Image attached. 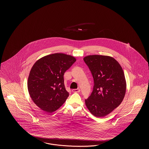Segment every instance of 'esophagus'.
Listing matches in <instances>:
<instances>
[{"mask_svg": "<svg viewBox=\"0 0 149 149\" xmlns=\"http://www.w3.org/2000/svg\"><path fill=\"white\" fill-rule=\"evenodd\" d=\"M72 92L73 93H79L80 92V89L79 88H78V89H72Z\"/></svg>", "mask_w": 149, "mask_h": 149, "instance_id": "1", "label": "esophagus"}]
</instances>
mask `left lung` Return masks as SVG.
<instances>
[{
    "label": "left lung",
    "instance_id": "1",
    "mask_svg": "<svg viewBox=\"0 0 149 149\" xmlns=\"http://www.w3.org/2000/svg\"><path fill=\"white\" fill-rule=\"evenodd\" d=\"M83 59L94 80L93 92L85 99L86 106L94 116L104 117L118 106L124 98L126 89L124 72L112 57L95 55Z\"/></svg>",
    "mask_w": 149,
    "mask_h": 149
}]
</instances>
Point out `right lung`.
<instances>
[{"instance_id":"add662e5","label":"right lung","mask_w":149,"mask_h":149,"mask_svg":"<svg viewBox=\"0 0 149 149\" xmlns=\"http://www.w3.org/2000/svg\"><path fill=\"white\" fill-rule=\"evenodd\" d=\"M75 61L72 56L56 53L43 57L32 66L27 82L29 94L43 111H56L69 97L64 85V73Z\"/></svg>"}]
</instances>
